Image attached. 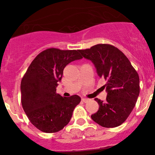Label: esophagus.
<instances>
[{"mask_svg":"<svg viewBox=\"0 0 155 155\" xmlns=\"http://www.w3.org/2000/svg\"><path fill=\"white\" fill-rule=\"evenodd\" d=\"M82 101H84V103H87V102H88L89 101H90V99H86V98H82Z\"/></svg>","mask_w":155,"mask_h":155,"instance_id":"obj_1","label":"esophagus"}]
</instances>
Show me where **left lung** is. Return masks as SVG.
<instances>
[{
  "label": "left lung",
  "instance_id": "1",
  "mask_svg": "<svg viewBox=\"0 0 155 155\" xmlns=\"http://www.w3.org/2000/svg\"><path fill=\"white\" fill-rule=\"evenodd\" d=\"M79 52L92 61L99 77L107 81L103 86L107 99H95L99 110L91 118L105 128L120 126L132 112L139 96L138 74L124 53L110 44H97Z\"/></svg>",
  "mask_w": 155,
  "mask_h": 155
}]
</instances>
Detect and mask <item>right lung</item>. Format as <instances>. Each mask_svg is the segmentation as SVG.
<instances>
[{"instance_id":"1","label":"right lung","mask_w":155,"mask_h":155,"mask_svg":"<svg viewBox=\"0 0 155 155\" xmlns=\"http://www.w3.org/2000/svg\"><path fill=\"white\" fill-rule=\"evenodd\" d=\"M82 58L79 50L48 48L31 63L20 84L21 102L30 122L44 133H56L68 124L78 95L63 97L56 93L63 70L72 61Z\"/></svg>"}]
</instances>
